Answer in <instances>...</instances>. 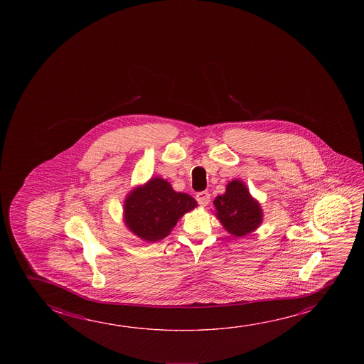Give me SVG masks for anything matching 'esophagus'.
<instances>
[{"label": "esophagus", "instance_id": "34e87169", "mask_svg": "<svg viewBox=\"0 0 364 364\" xmlns=\"http://www.w3.org/2000/svg\"><path fill=\"white\" fill-rule=\"evenodd\" d=\"M197 202L202 205V207H205L209 202H210V194H209L208 191H200V193H197Z\"/></svg>", "mask_w": 364, "mask_h": 364}]
</instances>
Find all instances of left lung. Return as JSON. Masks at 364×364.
Masks as SVG:
<instances>
[{
	"mask_svg": "<svg viewBox=\"0 0 364 364\" xmlns=\"http://www.w3.org/2000/svg\"><path fill=\"white\" fill-rule=\"evenodd\" d=\"M213 204L217 218L235 237L254 232L262 222L260 204L241 180L230 181L225 194L217 196Z\"/></svg>",
	"mask_w": 364,
	"mask_h": 364,
	"instance_id": "left-lung-1",
	"label": "left lung"
}]
</instances>
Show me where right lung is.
Returning a JSON list of instances; mask_svg holds the SVG:
<instances>
[{
	"label": "right lung",
	"mask_w": 364,
	"mask_h": 364,
	"mask_svg": "<svg viewBox=\"0 0 364 364\" xmlns=\"http://www.w3.org/2000/svg\"><path fill=\"white\" fill-rule=\"evenodd\" d=\"M197 205L194 198L173 191L166 180L152 178L125 198V226L139 239L156 242L168 236L178 220Z\"/></svg>",
	"instance_id": "right-lung-1"
}]
</instances>
